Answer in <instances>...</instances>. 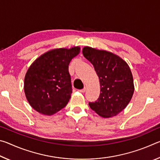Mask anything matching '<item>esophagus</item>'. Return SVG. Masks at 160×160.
Listing matches in <instances>:
<instances>
[{
	"mask_svg": "<svg viewBox=\"0 0 160 160\" xmlns=\"http://www.w3.org/2000/svg\"><path fill=\"white\" fill-rule=\"evenodd\" d=\"M85 91H86V88H85H85H84L83 89H82V90H79L80 92H81V93L85 92Z\"/></svg>",
	"mask_w": 160,
	"mask_h": 160,
	"instance_id": "esophagus-1",
	"label": "esophagus"
}]
</instances>
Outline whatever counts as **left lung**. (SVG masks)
<instances>
[{"label": "left lung", "mask_w": 160, "mask_h": 160, "mask_svg": "<svg viewBox=\"0 0 160 160\" xmlns=\"http://www.w3.org/2000/svg\"><path fill=\"white\" fill-rule=\"evenodd\" d=\"M83 56L93 65L98 75L100 94L89 106L103 118L115 116L125 109L134 92L133 78L128 63L118 56L90 47Z\"/></svg>", "instance_id": "1"}]
</instances>
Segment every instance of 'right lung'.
<instances>
[{
  "label": "right lung",
  "instance_id": "right-lung-1",
  "mask_svg": "<svg viewBox=\"0 0 160 160\" xmlns=\"http://www.w3.org/2000/svg\"><path fill=\"white\" fill-rule=\"evenodd\" d=\"M80 51L79 47L55 48L42 54L29 66L24 90L35 111L51 116L66 106L72 94L68 65Z\"/></svg>",
  "mask_w": 160,
  "mask_h": 160
}]
</instances>
